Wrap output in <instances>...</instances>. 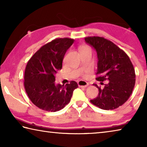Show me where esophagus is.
Listing matches in <instances>:
<instances>
[{"label": "esophagus", "mask_w": 147, "mask_h": 147, "mask_svg": "<svg viewBox=\"0 0 147 147\" xmlns=\"http://www.w3.org/2000/svg\"><path fill=\"white\" fill-rule=\"evenodd\" d=\"M78 84L80 88H85L89 85V84L87 82L84 81V80L79 81L78 82Z\"/></svg>", "instance_id": "obj_1"}]
</instances>
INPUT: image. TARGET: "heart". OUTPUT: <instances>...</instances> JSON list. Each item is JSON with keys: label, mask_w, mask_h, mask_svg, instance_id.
Returning a JSON list of instances; mask_svg holds the SVG:
<instances>
[{"label": "heart", "mask_w": 147, "mask_h": 147, "mask_svg": "<svg viewBox=\"0 0 147 147\" xmlns=\"http://www.w3.org/2000/svg\"><path fill=\"white\" fill-rule=\"evenodd\" d=\"M88 49H90V48H89V47H87V46H84L83 47H82V49H81V50H88Z\"/></svg>", "instance_id": "obj_1"}]
</instances>
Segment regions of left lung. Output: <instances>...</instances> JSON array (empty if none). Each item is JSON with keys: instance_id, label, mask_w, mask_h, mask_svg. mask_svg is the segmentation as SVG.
<instances>
[{"instance_id": "8db88e82", "label": "left lung", "mask_w": 147, "mask_h": 147, "mask_svg": "<svg viewBox=\"0 0 147 147\" xmlns=\"http://www.w3.org/2000/svg\"><path fill=\"white\" fill-rule=\"evenodd\" d=\"M85 41L97 53L96 80L108 81L102 89L93 84L98 89V94L91 102L106 110L117 108L127 101L133 91L136 82L133 65L127 54L108 39L94 36L86 38Z\"/></svg>"}]
</instances>
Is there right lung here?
I'll return each instance as SVG.
<instances>
[{"mask_svg":"<svg viewBox=\"0 0 147 147\" xmlns=\"http://www.w3.org/2000/svg\"><path fill=\"white\" fill-rule=\"evenodd\" d=\"M74 40L56 39L35 53L26 65L24 88L34 105L47 111H59L69 104L78 84L71 81L65 86L56 84L55 74L62 68L65 54Z\"/></svg>","mask_w":147,"mask_h":147,"instance_id":"add662e5","label":"right lung"}]
</instances>
